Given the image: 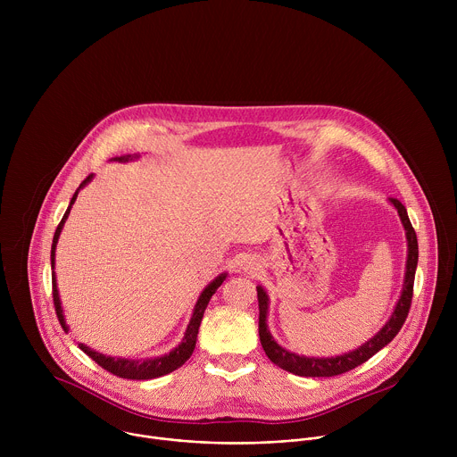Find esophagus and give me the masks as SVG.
I'll list each match as a JSON object with an SVG mask.
<instances>
[{"mask_svg": "<svg viewBox=\"0 0 457 457\" xmlns=\"http://www.w3.org/2000/svg\"><path fill=\"white\" fill-rule=\"evenodd\" d=\"M240 266H242V271L247 273V275H251V277H256L258 271H260V268H262V266H260V260L254 258V256L244 258Z\"/></svg>", "mask_w": 457, "mask_h": 457, "instance_id": "1", "label": "esophagus"}]
</instances>
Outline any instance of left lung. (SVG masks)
I'll return each instance as SVG.
<instances>
[{"mask_svg":"<svg viewBox=\"0 0 457 457\" xmlns=\"http://www.w3.org/2000/svg\"><path fill=\"white\" fill-rule=\"evenodd\" d=\"M390 203L395 204V208L400 213V219L403 222V228L407 231V242H409V254H407V271H405V282H403V291L402 296L396 303V309L390 316V320L385 323V328L370 338L367 344L358 347L356 351H351L342 356L335 358H307V356H298L295 353L286 351L280 347L270 335L268 331V295L262 287H256V296H258V335H260V344H262L268 358L278 365L280 369L293 372L296 376H305V378H331L338 376L344 372H349L351 369H356L358 365L365 363L369 358H372L378 351H381L386 344L393 342V338L400 333L403 328V323L409 316L411 303H412V293H414V277H416V266H418V237L416 231L411 224V219L407 215L405 206L398 199H390Z\"/></svg>","mask_w":457,"mask_h":457,"instance_id":"left-lung-1","label":"left lung"}]
</instances>
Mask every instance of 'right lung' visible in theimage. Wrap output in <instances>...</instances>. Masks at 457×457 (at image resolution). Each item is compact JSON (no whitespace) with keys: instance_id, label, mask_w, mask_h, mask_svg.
<instances>
[{"instance_id":"right-lung-1","label":"right lung","mask_w":457,"mask_h":457,"mask_svg":"<svg viewBox=\"0 0 457 457\" xmlns=\"http://www.w3.org/2000/svg\"><path fill=\"white\" fill-rule=\"evenodd\" d=\"M129 159H134L132 155H124V157H115V161H120V162H126ZM92 180V175H88L81 184H79V189ZM78 189V191H79ZM78 191L74 193V197L71 201V206L67 210V213L62 215L55 233H54V240H52V251H50V264L54 268V262H55V244H57V238H59V233L62 229V224L64 220L69 219V213H71V208L78 197ZM226 280V275H220L217 277L204 291L203 295L199 296L197 300V305H195L193 309V316L189 320V325L187 329L184 333V338H182V344L173 349L170 354L166 356H161V358H154V360H143V361H136V360H122V358H110V356H104V354H99L96 351H92L90 347L79 344V349L83 353H87L99 367H103L104 370L119 376V378H126V379H154V378H159V376H164L175 369H179L180 365H184V361L191 356L193 349H195V342H197V335H199V328H201V321H203V316H204V311L210 303V298L215 295V291L222 286V282ZM52 298H54V307H55V314H57V320L61 323V328L67 331V323H64V316H62V309H61V302H59V293H57V286H55V275H52Z\"/></svg>"}]
</instances>
